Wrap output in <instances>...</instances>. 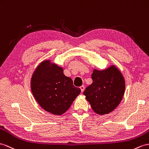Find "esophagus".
Returning <instances> with one entry per match:
<instances>
[{
	"label": "esophagus",
	"mask_w": 149,
	"mask_h": 149,
	"mask_svg": "<svg viewBox=\"0 0 149 149\" xmlns=\"http://www.w3.org/2000/svg\"><path fill=\"white\" fill-rule=\"evenodd\" d=\"M79 88H80V90H81V92H83V91H84V90H85V86H84V85L81 86L80 87H79Z\"/></svg>",
	"instance_id": "1"
}]
</instances>
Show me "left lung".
<instances>
[{
  "label": "left lung",
  "instance_id": "left-lung-1",
  "mask_svg": "<svg viewBox=\"0 0 149 149\" xmlns=\"http://www.w3.org/2000/svg\"><path fill=\"white\" fill-rule=\"evenodd\" d=\"M92 83L86 88L83 95L97 114L110 113L120 104L125 91V81L115 66L104 70H94Z\"/></svg>",
  "mask_w": 149,
  "mask_h": 149
}]
</instances>
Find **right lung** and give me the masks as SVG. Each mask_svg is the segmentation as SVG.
I'll return each instance as SVG.
<instances>
[{
    "mask_svg": "<svg viewBox=\"0 0 149 149\" xmlns=\"http://www.w3.org/2000/svg\"><path fill=\"white\" fill-rule=\"evenodd\" d=\"M31 88L33 95L43 109L54 115L66 112L81 92L73 85L71 78L63 73V68L43 61L32 74Z\"/></svg>",
    "mask_w": 149,
    "mask_h": 149,
    "instance_id": "obj_1",
    "label": "right lung"
}]
</instances>
